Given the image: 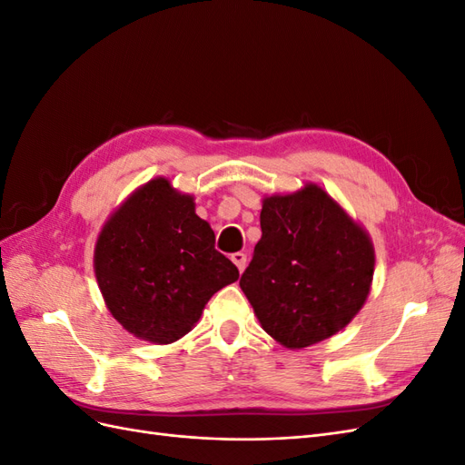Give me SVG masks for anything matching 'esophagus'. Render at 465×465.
Returning <instances> with one entry per match:
<instances>
[{
    "label": "esophagus",
    "instance_id": "esophagus-1",
    "mask_svg": "<svg viewBox=\"0 0 465 465\" xmlns=\"http://www.w3.org/2000/svg\"><path fill=\"white\" fill-rule=\"evenodd\" d=\"M231 260H232L234 265L238 267V272H242L244 267H246V254H244V252H236V254L231 256Z\"/></svg>",
    "mask_w": 465,
    "mask_h": 465
}]
</instances>
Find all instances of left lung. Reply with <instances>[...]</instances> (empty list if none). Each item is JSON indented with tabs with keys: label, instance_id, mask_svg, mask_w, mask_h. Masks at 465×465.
I'll return each instance as SVG.
<instances>
[{
	"label": "left lung",
	"instance_id": "obj_1",
	"mask_svg": "<svg viewBox=\"0 0 465 465\" xmlns=\"http://www.w3.org/2000/svg\"><path fill=\"white\" fill-rule=\"evenodd\" d=\"M262 238L241 289L273 340L314 345L343 330L371 291L374 248L322 188L263 200Z\"/></svg>",
	"mask_w": 465,
	"mask_h": 465
}]
</instances>
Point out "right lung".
Here are the masks:
<instances>
[{"label":"right lung","instance_id":"obj_1","mask_svg":"<svg viewBox=\"0 0 465 465\" xmlns=\"http://www.w3.org/2000/svg\"><path fill=\"white\" fill-rule=\"evenodd\" d=\"M94 273L108 311L139 340L166 345L186 335L203 306L238 279L215 250L193 198L164 178L132 193L101 231Z\"/></svg>","mask_w":465,"mask_h":465}]
</instances>
